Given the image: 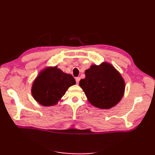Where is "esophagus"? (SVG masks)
<instances>
[{
	"mask_svg": "<svg viewBox=\"0 0 155 155\" xmlns=\"http://www.w3.org/2000/svg\"><path fill=\"white\" fill-rule=\"evenodd\" d=\"M80 79H81L80 77H76L75 80H76V82H77V83H79Z\"/></svg>",
	"mask_w": 155,
	"mask_h": 155,
	"instance_id": "34e87169",
	"label": "esophagus"
}]
</instances>
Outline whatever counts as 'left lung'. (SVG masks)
I'll return each instance as SVG.
<instances>
[{"label": "left lung", "instance_id": "1", "mask_svg": "<svg viewBox=\"0 0 155 155\" xmlns=\"http://www.w3.org/2000/svg\"><path fill=\"white\" fill-rule=\"evenodd\" d=\"M85 78L79 85L88 101L96 108L109 109L121 101L125 82L120 73L111 64L103 62L91 65L85 72Z\"/></svg>", "mask_w": 155, "mask_h": 155}]
</instances>
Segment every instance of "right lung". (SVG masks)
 <instances>
[{"label":"right lung","instance_id":"obj_1","mask_svg":"<svg viewBox=\"0 0 155 155\" xmlns=\"http://www.w3.org/2000/svg\"><path fill=\"white\" fill-rule=\"evenodd\" d=\"M75 84L71 74L64 72L57 66L46 67L34 80L31 94L41 105L53 106L60 101L68 89Z\"/></svg>","mask_w":155,"mask_h":155}]
</instances>
